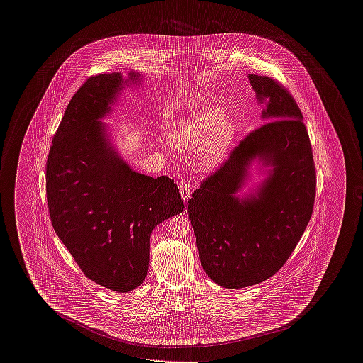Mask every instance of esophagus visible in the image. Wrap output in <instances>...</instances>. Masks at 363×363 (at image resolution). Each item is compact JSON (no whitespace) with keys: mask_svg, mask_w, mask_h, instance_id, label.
Listing matches in <instances>:
<instances>
[{"mask_svg":"<svg viewBox=\"0 0 363 363\" xmlns=\"http://www.w3.org/2000/svg\"><path fill=\"white\" fill-rule=\"evenodd\" d=\"M178 186H179V193H181V196L184 199V201H186L190 197V193H191L190 182H188V181H181Z\"/></svg>","mask_w":363,"mask_h":363,"instance_id":"1","label":"esophagus"}]
</instances>
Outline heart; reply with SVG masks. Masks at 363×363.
Here are the masks:
<instances>
[{
	"label": "heart",
	"mask_w": 363,
	"mask_h": 363,
	"mask_svg": "<svg viewBox=\"0 0 363 363\" xmlns=\"http://www.w3.org/2000/svg\"><path fill=\"white\" fill-rule=\"evenodd\" d=\"M225 117L227 110L219 104L199 108L175 125L174 140L193 152L201 150V167L215 170L225 162L227 152L238 135V123Z\"/></svg>",
	"instance_id": "1"
}]
</instances>
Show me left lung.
<instances>
[{
	"mask_svg": "<svg viewBox=\"0 0 363 363\" xmlns=\"http://www.w3.org/2000/svg\"><path fill=\"white\" fill-rule=\"evenodd\" d=\"M247 77L267 123L188 200L201 265L225 289L249 287L277 274L309 223L315 197L311 140L299 107L275 80ZM253 165L264 178L243 194Z\"/></svg>",
	"mask_w": 363,
	"mask_h": 363,
	"instance_id": "obj_1",
	"label": "left lung"
}]
</instances>
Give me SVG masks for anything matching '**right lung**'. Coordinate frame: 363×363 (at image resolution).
<instances>
[{
  "mask_svg": "<svg viewBox=\"0 0 363 363\" xmlns=\"http://www.w3.org/2000/svg\"><path fill=\"white\" fill-rule=\"evenodd\" d=\"M143 82L130 70L88 79L72 98L52 140L46 194L52 227L88 279L116 293L148 274L156 225L184 211L169 177L135 172L113 144L108 125L122 91Z\"/></svg>",
  "mask_w": 363,
  "mask_h": 363,
  "instance_id": "right-lung-1",
  "label": "right lung"
}]
</instances>
